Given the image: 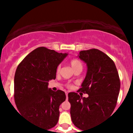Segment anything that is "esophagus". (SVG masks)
<instances>
[{"label":"esophagus","instance_id":"obj_1","mask_svg":"<svg viewBox=\"0 0 133 133\" xmlns=\"http://www.w3.org/2000/svg\"><path fill=\"white\" fill-rule=\"evenodd\" d=\"M66 99L68 98V92H66Z\"/></svg>","mask_w":133,"mask_h":133}]
</instances>
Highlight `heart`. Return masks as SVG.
<instances>
[{"instance_id": "obj_1", "label": "heart", "mask_w": 133, "mask_h": 133, "mask_svg": "<svg viewBox=\"0 0 133 133\" xmlns=\"http://www.w3.org/2000/svg\"><path fill=\"white\" fill-rule=\"evenodd\" d=\"M70 66H71V67L73 70H75V69H78V68H83V63L80 61L79 59L78 58H72L70 61ZM60 70H61V66H58L57 68H56V73H58L60 72ZM68 87H71L72 85L70 84H69L67 85Z\"/></svg>"}]
</instances>
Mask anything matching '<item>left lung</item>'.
Returning a JSON list of instances; mask_svg holds the SVG:
<instances>
[{
	"instance_id": "obj_1",
	"label": "left lung",
	"mask_w": 133,
	"mask_h": 133,
	"mask_svg": "<svg viewBox=\"0 0 133 133\" xmlns=\"http://www.w3.org/2000/svg\"><path fill=\"white\" fill-rule=\"evenodd\" d=\"M78 57L87 63V72L77 92L89 95L87 98L76 92L68 95L73 124L81 130L97 126L112 115L119 94L120 78L114 61L101 50H82Z\"/></svg>"
}]
</instances>
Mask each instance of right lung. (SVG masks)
<instances>
[{
    "mask_svg": "<svg viewBox=\"0 0 133 133\" xmlns=\"http://www.w3.org/2000/svg\"><path fill=\"white\" fill-rule=\"evenodd\" d=\"M44 46L32 50L16 68L14 98L20 113L46 131L57 124L59 106L66 99L64 91L48 89L56 78L58 64L66 56Z\"/></svg>",
    "mask_w": 133,
    "mask_h": 133,
    "instance_id": "obj_1",
    "label": "right lung"
}]
</instances>
